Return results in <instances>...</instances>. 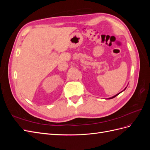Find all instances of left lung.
I'll list each match as a JSON object with an SVG mask.
<instances>
[{"mask_svg": "<svg viewBox=\"0 0 150 150\" xmlns=\"http://www.w3.org/2000/svg\"><path fill=\"white\" fill-rule=\"evenodd\" d=\"M126 87L125 88V89L123 90V91H125V89H126ZM122 91L121 92H120V93H117V94H116V95H115V96H112V97H111V98H108L107 99H112V98H115L116 96H117V95H118V94H120L121 93H122V91Z\"/></svg>", "mask_w": 150, "mask_h": 150, "instance_id": "left-lung-1", "label": "left lung"}]
</instances>
